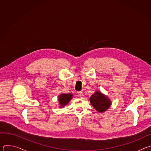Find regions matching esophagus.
I'll use <instances>...</instances> for the list:
<instances>
[{"label": "esophagus", "mask_w": 151, "mask_h": 151, "mask_svg": "<svg viewBox=\"0 0 151 151\" xmlns=\"http://www.w3.org/2000/svg\"><path fill=\"white\" fill-rule=\"evenodd\" d=\"M78 96L79 97H83V93L82 92V91H79V92H78Z\"/></svg>", "instance_id": "obj_1"}]
</instances>
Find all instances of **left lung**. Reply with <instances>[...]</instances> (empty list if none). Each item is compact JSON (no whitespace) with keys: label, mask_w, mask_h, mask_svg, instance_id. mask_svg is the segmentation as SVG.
<instances>
[{"label":"left lung","mask_w":151,"mask_h":151,"mask_svg":"<svg viewBox=\"0 0 151 151\" xmlns=\"http://www.w3.org/2000/svg\"><path fill=\"white\" fill-rule=\"evenodd\" d=\"M90 100L96 111L100 112L106 111L111 106L109 99L99 91H97L93 94L91 96Z\"/></svg>","instance_id":"8db88e82"}]
</instances>
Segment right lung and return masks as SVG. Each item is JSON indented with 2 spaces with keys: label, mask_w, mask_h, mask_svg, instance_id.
I'll return each mask as SVG.
<instances>
[{
  "label": "right lung",
  "mask_w": 151,
  "mask_h": 151,
  "mask_svg": "<svg viewBox=\"0 0 151 151\" xmlns=\"http://www.w3.org/2000/svg\"><path fill=\"white\" fill-rule=\"evenodd\" d=\"M72 94H61L58 97V101L61 105L60 107L67 104L72 98Z\"/></svg>",
  "instance_id": "right-lung-1"
}]
</instances>
